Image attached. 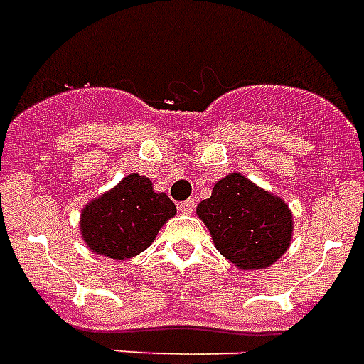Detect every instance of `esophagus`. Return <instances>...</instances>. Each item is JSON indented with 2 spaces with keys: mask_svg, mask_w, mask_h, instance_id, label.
Returning <instances> with one entry per match:
<instances>
[{
  "mask_svg": "<svg viewBox=\"0 0 364 364\" xmlns=\"http://www.w3.org/2000/svg\"><path fill=\"white\" fill-rule=\"evenodd\" d=\"M178 209L182 213H186V215H190V213H193V209H196V201H193V199H186V201H182V203L178 205Z\"/></svg>",
  "mask_w": 364,
  "mask_h": 364,
  "instance_id": "esophagus-1",
  "label": "esophagus"
}]
</instances>
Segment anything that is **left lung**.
Here are the masks:
<instances>
[{
    "label": "left lung",
    "instance_id": "1",
    "mask_svg": "<svg viewBox=\"0 0 364 364\" xmlns=\"http://www.w3.org/2000/svg\"><path fill=\"white\" fill-rule=\"evenodd\" d=\"M213 242L240 269H264L288 250L294 220L288 205L257 188L242 174L215 184L209 199L198 205Z\"/></svg>",
    "mask_w": 364,
    "mask_h": 364
}]
</instances>
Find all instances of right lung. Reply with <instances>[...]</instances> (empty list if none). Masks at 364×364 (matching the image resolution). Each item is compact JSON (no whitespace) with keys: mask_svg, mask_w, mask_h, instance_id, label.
<instances>
[{"mask_svg":"<svg viewBox=\"0 0 364 364\" xmlns=\"http://www.w3.org/2000/svg\"><path fill=\"white\" fill-rule=\"evenodd\" d=\"M176 207L166 193L153 190L151 180L128 174L113 190L82 211L80 234L90 250L109 259H130L153 244Z\"/></svg>","mask_w":364,"mask_h":364,"instance_id":"obj_1","label":"right lung"}]
</instances>
